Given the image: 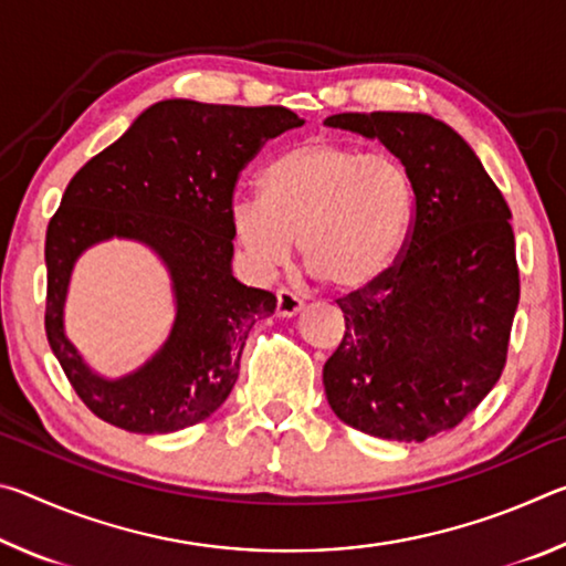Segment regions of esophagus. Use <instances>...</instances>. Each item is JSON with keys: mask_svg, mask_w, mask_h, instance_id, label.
<instances>
[{"mask_svg": "<svg viewBox=\"0 0 566 566\" xmlns=\"http://www.w3.org/2000/svg\"><path fill=\"white\" fill-rule=\"evenodd\" d=\"M304 310V302L290 290H280L276 292V314L280 317H294V314H300Z\"/></svg>", "mask_w": 566, "mask_h": 566, "instance_id": "obj_1", "label": "esophagus"}]
</instances>
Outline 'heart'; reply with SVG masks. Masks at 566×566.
Returning <instances> with one entry per match:
<instances>
[{
	"label": "heart",
	"instance_id": "heart-1",
	"mask_svg": "<svg viewBox=\"0 0 566 566\" xmlns=\"http://www.w3.org/2000/svg\"><path fill=\"white\" fill-rule=\"evenodd\" d=\"M415 187L401 161L332 139H306L260 175V197H237L229 222L256 270H272L300 239L304 264L337 292L385 276L409 234Z\"/></svg>",
	"mask_w": 566,
	"mask_h": 566
}]
</instances>
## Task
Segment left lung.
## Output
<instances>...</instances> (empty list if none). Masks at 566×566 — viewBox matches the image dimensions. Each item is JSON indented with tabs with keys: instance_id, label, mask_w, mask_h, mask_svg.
<instances>
[{
	"instance_id": "1",
	"label": "left lung",
	"mask_w": 566,
	"mask_h": 566,
	"mask_svg": "<svg viewBox=\"0 0 566 566\" xmlns=\"http://www.w3.org/2000/svg\"><path fill=\"white\" fill-rule=\"evenodd\" d=\"M324 124L379 139L415 187L401 260L337 302L347 332L324 364V391L344 424L424 442L502 377L520 304L512 212L474 149L429 114L342 112Z\"/></svg>"
}]
</instances>
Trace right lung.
Here are the masks:
<instances>
[{
    "label": "right lung",
    "mask_w": 566,
    "mask_h": 566,
    "mask_svg": "<svg viewBox=\"0 0 566 566\" xmlns=\"http://www.w3.org/2000/svg\"><path fill=\"white\" fill-rule=\"evenodd\" d=\"M302 124L286 107L165 99L66 185L46 227L44 327L66 379L99 419L127 432L169 434L224 405L249 329L276 310L272 292L232 274L234 185L264 142ZM109 238L145 243L166 264L176 300L163 347L114 380L94 373L63 329L73 264Z\"/></svg>",
    "instance_id": "obj_1"
}]
</instances>
